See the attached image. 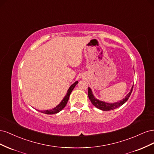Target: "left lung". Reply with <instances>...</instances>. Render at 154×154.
I'll use <instances>...</instances> for the list:
<instances>
[{
  "instance_id": "left-lung-1",
  "label": "left lung",
  "mask_w": 154,
  "mask_h": 154,
  "mask_svg": "<svg viewBox=\"0 0 154 154\" xmlns=\"http://www.w3.org/2000/svg\"><path fill=\"white\" fill-rule=\"evenodd\" d=\"M133 87L134 85L132 87L131 89H130V91L128 93L127 96H126L123 99H122V100H120L119 101L116 102V103H106V102L96 99L94 97V94H93L92 91L90 87H88V98H89V100H91V103H92V105L95 106L96 108L103 111H109V110L117 109L118 107L123 105L125 102L128 100L129 97L132 92Z\"/></svg>"
}]
</instances>
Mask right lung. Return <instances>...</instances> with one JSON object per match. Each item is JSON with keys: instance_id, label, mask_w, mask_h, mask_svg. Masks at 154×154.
<instances>
[{"instance_id": "add662e5", "label": "right lung", "mask_w": 154, "mask_h": 154, "mask_svg": "<svg viewBox=\"0 0 154 154\" xmlns=\"http://www.w3.org/2000/svg\"><path fill=\"white\" fill-rule=\"evenodd\" d=\"M78 82L76 81V82H74L72 85H71V87L69 88L66 95L65 96V97H63V99L62 100V101L60 102V103L57 106L54 107V108L53 109L43 110V111L41 110V111H40V112L44 113L45 114H57V113L59 112L60 111H61L67 105V101H68L69 98L70 94H71V93L72 91V90L74 89V88L75 87V86L78 84Z\"/></svg>"}]
</instances>
